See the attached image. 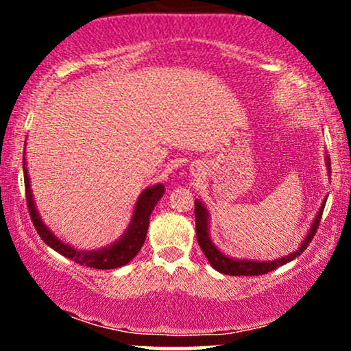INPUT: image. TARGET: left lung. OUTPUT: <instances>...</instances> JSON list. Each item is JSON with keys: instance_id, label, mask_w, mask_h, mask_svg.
I'll list each match as a JSON object with an SVG mask.
<instances>
[{"instance_id": "8db88e82", "label": "left lung", "mask_w": 351, "mask_h": 351, "mask_svg": "<svg viewBox=\"0 0 351 351\" xmlns=\"http://www.w3.org/2000/svg\"><path fill=\"white\" fill-rule=\"evenodd\" d=\"M327 167H328V175H330V158L327 156ZM325 208V201L322 204L320 209H318L315 219H313L312 226H310L307 236L305 239L302 241L300 247L297 249L295 252L289 254V256L280 257V259H274V261H239V259H232V257L224 256L219 249L213 244V241L209 239V215H208V209L204 208V204L201 203L199 199L195 201V217H196V237H198V243L201 251L204 252V256L208 257L209 264L216 269L217 272L221 274H226V276H263V274L272 272L276 271L277 267L280 265L291 263V261L299 257L302 252L307 249V245L312 243L313 236H315L318 224H320L322 219V213H324Z\"/></svg>"}]
</instances>
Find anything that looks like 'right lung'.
I'll use <instances>...</instances> for the list:
<instances>
[{"instance_id": "obj_1", "label": "right lung", "mask_w": 351, "mask_h": 351, "mask_svg": "<svg viewBox=\"0 0 351 351\" xmlns=\"http://www.w3.org/2000/svg\"><path fill=\"white\" fill-rule=\"evenodd\" d=\"M23 171H24V188H26V203L27 209H29L31 219L38 231V234L41 236V239L46 243L49 247L54 249L56 252L62 254L67 259H72L74 263L80 265H87V267L94 269H117L122 267V265L128 264L132 259L138 254L140 249L145 243V237H147L148 224H150V215L153 208L156 206L160 199H162L165 186L163 184H153V186L147 188L142 195L138 196L135 203V211L132 216L130 224H128L127 231L123 232L122 237L114 244L107 245V247L99 249V251H77L72 245L62 243L51 232V229L43 223L41 216L36 211V204L33 199V193H31L29 186V176H27V168L26 162L23 158Z\"/></svg>"}]
</instances>
